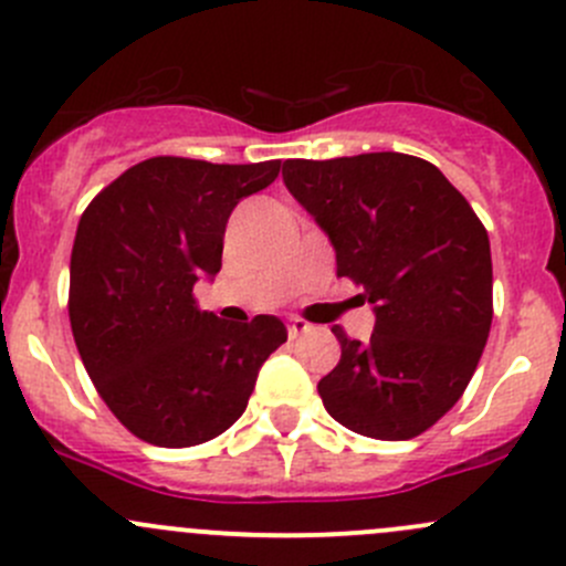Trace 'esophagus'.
<instances>
[{
  "label": "esophagus",
  "mask_w": 566,
  "mask_h": 566,
  "mask_svg": "<svg viewBox=\"0 0 566 566\" xmlns=\"http://www.w3.org/2000/svg\"><path fill=\"white\" fill-rule=\"evenodd\" d=\"M306 328H310V323H306V319H301V317H290V319H287V334H290V339H295V336H298V334H304Z\"/></svg>",
  "instance_id": "obj_1"
}]
</instances>
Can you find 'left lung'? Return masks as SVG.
<instances>
[{"label": "left lung", "instance_id": "1", "mask_svg": "<svg viewBox=\"0 0 566 566\" xmlns=\"http://www.w3.org/2000/svg\"><path fill=\"white\" fill-rule=\"evenodd\" d=\"M284 186L361 284L375 331L350 339L317 384L347 430L408 441L430 430L473 378L493 323L488 230L438 167L405 153L284 161Z\"/></svg>", "mask_w": 566, "mask_h": 566}]
</instances>
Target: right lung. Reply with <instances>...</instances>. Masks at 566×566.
<instances>
[{
    "instance_id": "add662e5",
    "label": "right lung",
    "mask_w": 566,
    "mask_h": 566,
    "mask_svg": "<svg viewBox=\"0 0 566 566\" xmlns=\"http://www.w3.org/2000/svg\"><path fill=\"white\" fill-rule=\"evenodd\" d=\"M279 161L158 156L90 202L71 254V328L114 416L153 447H197L247 410L265 358L287 342L279 317L199 312L193 284L221 271L224 230Z\"/></svg>"
}]
</instances>
